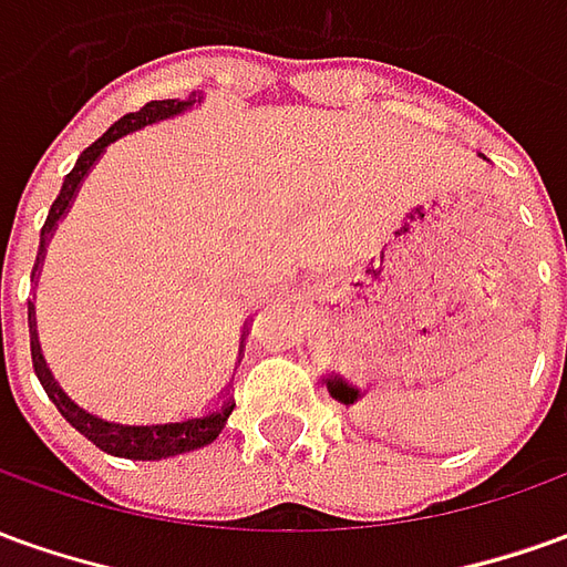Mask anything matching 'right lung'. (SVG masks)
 <instances>
[{"label":"right lung","instance_id":"obj_1","mask_svg":"<svg viewBox=\"0 0 567 567\" xmlns=\"http://www.w3.org/2000/svg\"><path fill=\"white\" fill-rule=\"evenodd\" d=\"M193 101H150L144 104L137 113H128V116H122L118 122H113L110 128H106L104 137H97L94 144L82 153L76 159V168L63 177V187L58 193V199L51 205L49 220H45V227H42V245H39V257L45 251V243H49L51 229L54 224L61 220L63 212L70 208V202L76 196L79 184H82V177L89 174V168L97 162V156L104 153L106 144H113L116 137L128 132H137V128H144V125H153V122H159V118L177 116L181 110H187ZM39 257H35V267H39ZM30 328H33V307H30ZM33 334V371L39 383L45 386V393L49 399L58 405L63 417L70 426H76L79 433L85 435L89 442H94L97 449L106 451V454H113V457H128V461H162V457H174V454H184V451L202 449V445H208V442H215L220 430H224V423H227L229 411H233V402H227L224 408H217L212 414H205V417H193V421H181V423H153V426H122V423H106L101 417H94L89 411H82L79 405H73L66 393H63L61 386L54 383L51 378V371L42 362V352H39V340Z\"/></svg>","mask_w":567,"mask_h":567}]
</instances>
